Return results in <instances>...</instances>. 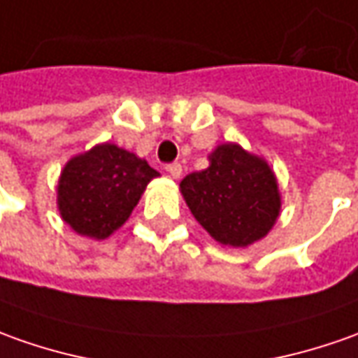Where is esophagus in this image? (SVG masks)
Segmentation results:
<instances>
[{
	"instance_id": "esophagus-1",
	"label": "esophagus",
	"mask_w": 358,
	"mask_h": 358,
	"mask_svg": "<svg viewBox=\"0 0 358 358\" xmlns=\"http://www.w3.org/2000/svg\"><path fill=\"white\" fill-rule=\"evenodd\" d=\"M166 172H169L170 178L178 180L180 176H182V164H180V162H174V164H169V166H166Z\"/></svg>"
}]
</instances>
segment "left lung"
I'll use <instances>...</instances> for the list:
<instances>
[{
	"label": "left lung",
	"instance_id": "obj_1",
	"mask_svg": "<svg viewBox=\"0 0 358 358\" xmlns=\"http://www.w3.org/2000/svg\"><path fill=\"white\" fill-rule=\"evenodd\" d=\"M208 160V169L180 182L192 215L223 247L245 249L264 239L282 210L271 164L237 143L217 145Z\"/></svg>",
	"mask_w": 358,
	"mask_h": 358
}]
</instances>
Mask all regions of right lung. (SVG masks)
I'll list each match as a JSON object with an SVG mask.
<instances>
[{
    "label": "right lung",
    "instance_id": "right-lung-1",
    "mask_svg": "<svg viewBox=\"0 0 358 358\" xmlns=\"http://www.w3.org/2000/svg\"><path fill=\"white\" fill-rule=\"evenodd\" d=\"M160 176L145 159L99 143L68 160L57 186L62 221L82 237L103 241L129 220L148 182Z\"/></svg>",
    "mask_w": 358,
    "mask_h": 358
}]
</instances>
